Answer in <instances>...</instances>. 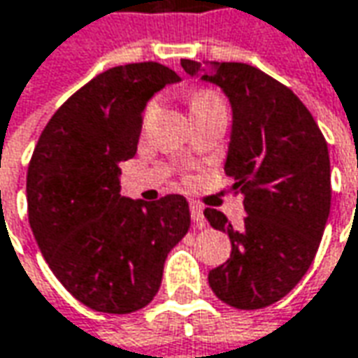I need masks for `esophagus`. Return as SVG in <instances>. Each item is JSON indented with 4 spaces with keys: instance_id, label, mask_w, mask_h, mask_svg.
Instances as JSON below:
<instances>
[{
    "instance_id": "obj_1",
    "label": "esophagus",
    "mask_w": 358,
    "mask_h": 358,
    "mask_svg": "<svg viewBox=\"0 0 358 358\" xmlns=\"http://www.w3.org/2000/svg\"><path fill=\"white\" fill-rule=\"evenodd\" d=\"M190 214H192V222L196 228H203L206 226V217H203V210L202 206L198 202H190Z\"/></svg>"
}]
</instances>
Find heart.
<instances>
[{
  "label": "heart",
  "instance_id": "obj_1",
  "mask_svg": "<svg viewBox=\"0 0 358 358\" xmlns=\"http://www.w3.org/2000/svg\"><path fill=\"white\" fill-rule=\"evenodd\" d=\"M188 105H190L192 113L214 108V106H226L224 105V99L216 91H212V89H194V91H190Z\"/></svg>",
  "mask_w": 358,
  "mask_h": 358
}]
</instances>
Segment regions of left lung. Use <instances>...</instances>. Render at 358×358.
Masks as SVG:
<instances>
[{"mask_svg": "<svg viewBox=\"0 0 358 358\" xmlns=\"http://www.w3.org/2000/svg\"><path fill=\"white\" fill-rule=\"evenodd\" d=\"M186 73L198 61H180ZM234 110L226 174L243 194L241 229L214 208L203 216L226 231L231 257L208 273L217 299L236 309H262L285 297L307 273L331 210V162L323 132L299 96L245 63L203 61Z\"/></svg>", "mask_w": 358, "mask_h": 358, "instance_id": "obj_1", "label": "left lung"}]
</instances>
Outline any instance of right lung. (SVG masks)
Returning <instances> with one entry per match:
<instances>
[{
	"mask_svg": "<svg viewBox=\"0 0 358 358\" xmlns=\"http://www.w3.org/2000/svg\"><path fill=\"white\" fill-rule=\"evenodd\" d=\"M180 77L155 61L96 75L47 122L27 168L33 236L63 287L94 311L124 315L155 299L170 250L190 228L184 196H120L146 101Z\"/></svg>",
	"mask_w": 358,
	"mask_h": 358,
	"instance_id": "1",
	"label": "right lung"
}]
</instances>
